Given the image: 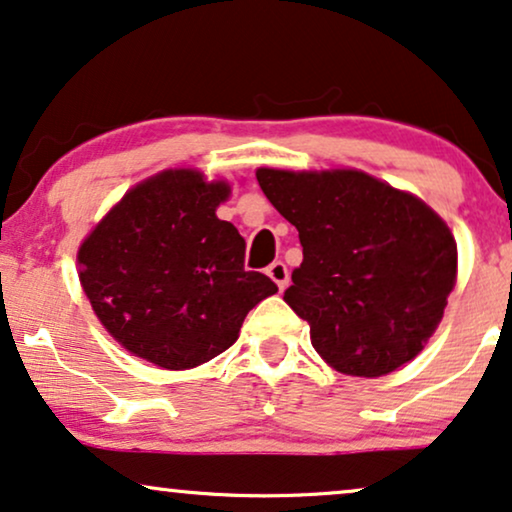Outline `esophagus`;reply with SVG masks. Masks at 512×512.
<instances>
[{"mask_svg": "<svg viewBox=\"0 0 512 512\" xmlns=\"http://www.w3.org/2000/svg\"><path fill=\"white\" fill-rule=\"evenodd\" d=\"M267 274H269L271 281H274V283L278 285V290L288 288V283H290V271H288V267H285V264H283L281 260H276L274 264H269Z\"/></svg>", "mask_w": 512, "mask_h": 512, "instance_id": "34e87169", "label": "esophagus"}]
</instances>
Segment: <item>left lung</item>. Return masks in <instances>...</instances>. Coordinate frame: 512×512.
<instances>
[{
    "label": "left lung",
    "mask_w": 512,
    "mask_h": 512,
    "mask_svg": "<svg viewBox=\"0 0 512 512\" xmlns=\"http://www.w3.org/2000/svg\"><path fill=\"white\" fill-rule=\"evenodd\" d=\"M257 182L299 231L304 260L283 299L320 358L381 377L419 356L456 281V241L440 215L360 170L260 168Z\"/></svg>",
    "instance_id": "8db88e82"
}]
</instances>
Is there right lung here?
<instances>
[{
    "label": "right lung",
    "instance_id": "add662e5",
    "mask_svg": "<svg viewBox=\"0 0 512 512\" xmlns=\"http://www.w3.org/2000/svg\"><path fill=\"white\" fill-rule=\"evenodd\" d=\"M227 182L163 170L135 185L79 248V281L105 330L133 356L189 370L238 339L245 316L278 292L245 271V241L215 215Z\"/></svg>",
    "mask_w": 512,
    "mask_h": 512
}]
</instances>
